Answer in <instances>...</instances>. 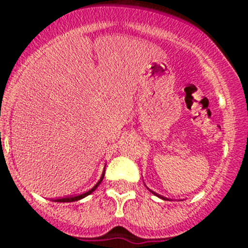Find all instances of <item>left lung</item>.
<instances>
[{"mask_svg":"<svg viewBox=\"0 0 248 248\" xmlns=\"http://www.w3.org/2000/svg\"><path fill=\"white\" fill-rule=\"evenodd\" d=\"M151 192H153V191H151ZM154 195H157V194H155V192H154Z\"/></svg>","mask_w":248,"mask_h":248,"instance_id":"8db88e82","label":"left lung"}]
</instances>
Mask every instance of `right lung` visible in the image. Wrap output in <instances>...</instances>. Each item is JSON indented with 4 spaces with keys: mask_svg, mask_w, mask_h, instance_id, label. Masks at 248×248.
I'll use <instances>...</instances> for the list:
<instances>
[{
    "mask_svg": "<svg viewBox=\"0 0 248 248\" xmlns=\"http://www.w3.org/2000/svg\"><path fill=\"white\" fill-rule=\"evenodd\" d=\"M104 172H105V170H104ZM104 172H103V175H102V177H100V180L98 181L97 184H95V185L93 186V187H92L91 190H88V191L87 192H84V194H80V195H72V196H64V198H61V199H56V202H73V201H78V200H80V199H83V198H85V196H88V195H91L92 192L94 191V190L97 189L98 186L100 185V183H102L103 181V177H104Z\"/></svg>",
    "mask_w": 248,
    "mask_h": 248,
    "instance_id": "right-lung-1",
    "label": "right lung"
}]
</instances>
